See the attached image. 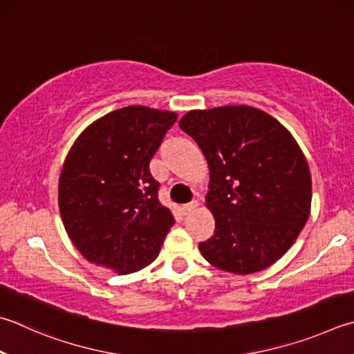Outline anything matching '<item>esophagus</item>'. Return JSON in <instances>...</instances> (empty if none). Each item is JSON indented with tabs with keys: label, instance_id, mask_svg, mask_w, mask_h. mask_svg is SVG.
<instances>
[{
	"label": "esophagus",
	"instance_id": "1",
	"mask_svg": "<svg viewBox=\"0 0 354 354\" xmlns=\"http://www.w3.org/2000/svg\"><path fill=\"white\" fill-rule=\"evenodd\" d=\"M198 201H192V203H189V204H184L183 205V212L184 214H190V212H194L196 207H198Z\"/></svg>",
	"mask_w": 354,
	"mask_h": 354
}]
</instances>
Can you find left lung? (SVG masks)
<instances>
[{
    "mask_svg": "<svg viewBox=\"0 0 354 354\" xmlns=\"http://www.w3.org/2000/svg\"><path fill=\"white\" fill-rule=\"evenodd\" d=\"M179 127L195 139L210 170L205 205L215 234L199 243L210 265L254 274L297 240L311 210V173L292 134L248 105L189 111Z\"/></svg>",
    "mask_w": 354,
    "mask_h": 354,
    "instance_id": "left-lung-1",
    "label": "left lung"
}]
</instances>
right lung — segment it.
<instances>
[{
	"mask_svg": "<svg viewBox=\"0 0 354 354\" xmlns=\"http://www.w3.org/2000/svg\"><path fill=\"white\" fill-rule=\"evenodd\" d=\"M171 111L125 106L93 122L71 147L59 179L60 215L88 261L131 274L149 266L175 223L150 173Z\"/></svg>",
	"mask_w": 354,
	"mask_h": 354,
	"instance_id": "1",
	"label": "right lung"
}]
</instances>
